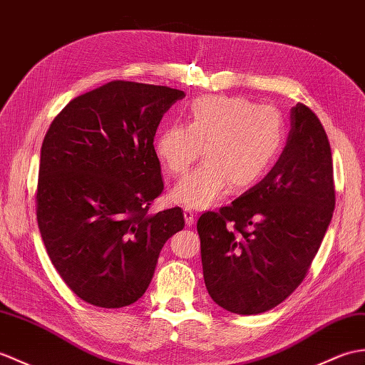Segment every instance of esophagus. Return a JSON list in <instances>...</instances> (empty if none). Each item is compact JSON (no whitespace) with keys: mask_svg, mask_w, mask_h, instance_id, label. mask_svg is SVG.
I'll list each match as a JSON object with an SVG mask.
<instances>
[{"mask_svg":"<svg viewBox=\"0 0 365 365\" xmlns=\"http://www.w3.org/2000/svg\"><path fill=\"white\" fill-rule=\"evenodd\" d=\"M183 216H185V222L186 225H192L194 219H196V213L191 208H185L183 210Z\"/></svg>","mask_w":365,"mask_h":365,"instance_id":"esophagus-1","label":"esophagus"}]
</instances>
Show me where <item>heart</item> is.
Returning a JSON list of instances; mask_svg holds the SVG:
<instances>
[{
  "label": "heart",
  "instance_id": "obj_1",
  "mask_svg": "<svg viewBox=\"0 0 365 365\" xmlns=\"http://www.w3.org/2000/svg\"><path fill=\"white\" fill-rule=\"evenodd\" d=\"M284 143L277 108L240 96H202L192 101L186 124L158 133L155 154L168 173L183 174L200 155L205 163L177 183L171 197L188 208H207L228 185L242 191L258 183L275 163Z\"/></svg>",
  "mask_w": 365,
  "mask_h": 365
}]
</instances>
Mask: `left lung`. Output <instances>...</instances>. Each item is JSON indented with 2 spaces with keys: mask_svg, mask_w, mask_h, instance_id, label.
Returning <instances> with one entry per match:
<instances>
[{
  "mask_svg": "<svg viewBox=\"0 0 365 365\" xmlns=\"http://www.w3.org/2000/svg\"><path fill=\"white\" fill-rule=\"evenodd\" d=\"M336 203L331 148L304 104L275 166L255 186L197 221L207 291L219 307L252 316L297 289L331 222Z\"/></svg>",
  "mask_w": 365,
  "mask_h": 365,
  "instance_id": "obj_1",
  "label": "left lung"
}]
</instances>
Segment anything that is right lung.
Returning <instances> with one entry per match:
<instances>
[{
	"label": "right lung",
	"mask_w": 365,
	"mask_h": 365,
	"mask_svg": "<svg viewBox=\"0 0 365 365\" xmlns=\"http://www.w3.org/2000/svg\"><path fill=\"white\" fill-rule=\"evenodd\" d=\"M185 93L112 81L74 98L45 135L37 222L58 275L79 299L123 308L146 292L165 242L185 227L175 207L148 215L163 191L154 137Z\"/></svg>",
	"instance_id": "add662e5"
}]
</instances>
